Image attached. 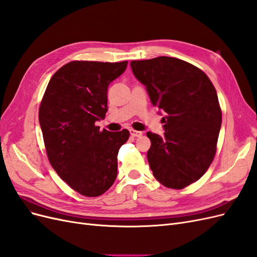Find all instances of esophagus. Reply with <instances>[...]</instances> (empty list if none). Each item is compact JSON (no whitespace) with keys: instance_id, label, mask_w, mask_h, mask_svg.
Masks as SVG:
<instances>
[{"instance_id":"obj_1","label":"esophagus","mask_w":257,"mask_h":257,"mask_svg":"<svg viewBox=\"0 0 257 257\" xmlns=\"http://www.w3.org/2000/svg\"><path fill=\"white\" fill-rule=\"evenodd\" d=\"M130 133L133 137H139L143 135V132H139V131H135V130H130Z\"/></svg>"}]
</instances>
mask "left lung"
I'll return each instance as SVG.
<instances>
[{
	"label": "left lung",
	"instance_id": "obj_1",
	"mask_svg": "<svg viewBox=\"0 0 257 257\" xmlns=\"http://www.w3.org/2000/svg\"><path fill=\"white\" fill-rule=\"evenodd\" d=\"M131 67L152 105L165 112L164 135L147 133L153 176L166 188L183 189L207 172L215 155L222 124L216 91L201 69L180 59L132 61Z\"/></svg>",
	"mask_w": 257,
	"mask_h": 257
}]
</instances>
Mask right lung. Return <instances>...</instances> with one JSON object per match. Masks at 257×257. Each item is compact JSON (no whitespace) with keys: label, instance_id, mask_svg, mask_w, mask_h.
I'll return each instance as SVG.
<instances>
[{"label":"right lung","instance_id":"right-lung-1","mask_svg":"<svg viewBox=\"0 0 257 257\" xmlns=\"http://www.w3.org/2000/svg\"><path fill=\"white\" fill-rule=\"evenodd\" d=\"M127 61H73L54 73L40 106L41 128L51 166L81 195L96 197L113 184L118 152L130 132L99 131L107 112V90Z\"/></svg>","mask_w":257,"mask_h":257}]
</instances>
